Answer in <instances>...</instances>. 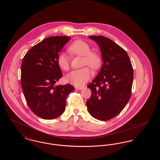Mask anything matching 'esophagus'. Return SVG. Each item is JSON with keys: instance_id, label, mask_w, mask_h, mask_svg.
Returning a JSON list of instances; mask_svg holds the SVG:
<instances>
[{"instance_id": "obj_1", "label": "esophagus", "mask_w": 160, "mask_h": 160, "mask_svg": "<svg viewBox=\"0 0 160 160\" xmlns=\"http://www.w3.org/2000/svg\"><path fill=\"white\" fill-rule=\"evenodd\" d=\"M75 88L78 90H82L83 89V86H76Z\"/></svg>"}]
</instances>
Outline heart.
<instances>
[{
    "mask_svg": "<svg viewBox=\"0 0 160 160\" xmlns=\"http://www.w3.org/2000/svg\"><path fill=\"white\" fill-rule=\"evenodd\" d=\"M68 51L72 56H83V66H89L93 69L99 68L102 59L98 52L91 51L90 45L83 40L78 39L72 42L68 47ZM57 63L60 68L68 71L70 67V60L65 53H60L57 58ZM92 72L88 67L74 70L68 74L66 79L69 83L76 86H82L92 77Z\"/></svg>",
    "mask_w": 160,
    "mask_h": 160,
    "instance_id": "1",
    "label": "heart"
}]
</instances>
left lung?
I'll return each mask as SVG.
<instances>
[{"label": "left lung", "instance_id": "obj_1", "mask_svg": "<svg viewBox=\"0 0 160 160\" xmlns=\"http://www.w3.org/2000/svg\"><path fill=\"white\" fill-rule=\"evenodd\" d=\"M99 47L103 64L88 88L91 97L86 102L89 113L101 121L119 114L129 101L133 82V69L125 50L109 38L90 36Z\"/></svg>", "mask_w": 160, "mask_h": 160}]
</instances>
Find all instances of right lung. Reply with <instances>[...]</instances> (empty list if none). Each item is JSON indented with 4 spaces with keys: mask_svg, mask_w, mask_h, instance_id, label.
Returning a JSON list of instances; mask_svg holds the SVG:
<instances>
[{
    "mask_svg": "<svg viewBox=\"0 0 160 160\" xmlns=\"http://www.w3.org/2000/svg\"><path fill=\"white\" fill-rule=\"evenodd\" d=\"M70 37L54 36L33 46L23 58L21 85L31 110L44 119H55L62 114L66 99L74 87L55 85L62 77L57 58Z\"/></svg>",
    "mask_w": 160,
    "mask_h": 160,
    "instance_id": "1",
    "label": "right lung"
}]
</instances>
